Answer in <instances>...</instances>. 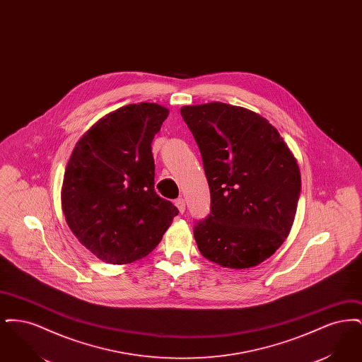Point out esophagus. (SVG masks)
Listing matches in <instances>:
<instances>
[{
	"label": "esophagus",
	"instance_id": "esophagus-1",
	"mask_svg": "<svg viewBox=\"0 0 362 362\" xmlns=\"http://www.w3.org/2000/svg\"><path fill=\"white\" fill-rule=\"evenodd\" d=\"M175 205L179 209L180 213H185V210H186V201H185L183 198H177V199L175 201Z\"/></svg>",
	"mask_w": 362,
	"mask_h": 362
}]
</instances>
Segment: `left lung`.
Returning <instances> with one entry per match:
<instances>
[{"label": "left lung", "mask_w": 362, "mask_h": 362, "mask_svg": "<svg viewBox=\"0 0 362 362\" xmlns=\"http://www.w3.org/2000/svg\"><path fill=\"white\" fill-rule=\"evenodd\" d=\"M210 189V214L197 221L201 254L223 267L248 269L288 238L301 191L291 149L257 112L230 104L185 105Z\"/></svg>", "instance_id": "1"}]
</instances>
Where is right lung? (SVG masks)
<instances>
[{"instance_id":"obj_1","label":"right lung","mask_w":362,"mask_h":362,"mask_svg":"<svg viewBox=\"0 0 362 362\" xmlns=\"http://www.w3.org/2000/svg\"><path fill=\"white\" fill-rule=\"evenodd\" d=\"M168 114L156 103L121 107L96 122L70 156L61 191L66 223L107 263L146 257L179 213L155 191L151 145Z\"/></svg>"}]
</instances>
